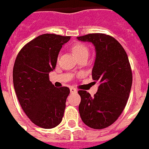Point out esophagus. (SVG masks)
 I'll return each instance as SVG.
<instances>
[{"label":"esophagus","mask_w":149,"mask_h":149,"mask_svg":"<svg viewBox=\"0 0 149 149\" xmlns=\"http://www.w3.org/2000/svg\"><path fill=\"white\" fill-rule=\"evenodd\" d=\"M70 93H72V94H74V93H77V90H76L75 88H74V87H70Z\"/></svg>","instance_id":"obj_1"}]
</instances>
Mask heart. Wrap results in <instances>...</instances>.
<instances>
[{"instance_id":"1","label":"heart","mask_w":149,"mask_h":149,"mask_svg":"<svg viewBox=\"0 0 149 149\" xmlns=\"http://www.w3.org/2000/svg\"><path fill=\"white\" fill-rule=\"evenodd\" d=\"M72 52H73L74 55H75L76 57L78 58L79 56L83 55H87L89 54V49L87 47L83 45L82 43H77V44H74L73 47H72Z\"/></svg>"}]
</instances>
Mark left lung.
<instances>
[{"label": "left lung", "mask_w": 149, "mask_h": 149, "mask_svg": "<svg viewBox=\"0 0 149 149\" xmlns=\"http://www.w3.org/2000/svg\"><path fill=\"white\" fill-rule=\"evenodd\" d=\"M77 39L95 47L92 78L100 84L94 97L86 91H79V114L87 126L105 129L119 118L126 106L132 82L130 61L122 46L110 36L93 33Z\"/></svg>", "instance_id": "left-lung-1"}]
</instances>
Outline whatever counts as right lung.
I'll return each mask as SVG.
<instances>
[{"label": "right lung", "mask_w": 149, "mask_h": 149, "mask_svg": "<svg viewBox=\"0 0 149 149\" xmlns=\"http://www.w3.org/2000/svg\"><path fill=\"white\" fill-rule=\"evenodd\" d=\"M70 36L43 34L30 41L18 53L13 79L17 98L30 120L43 129H52L62 121L67 86L55 87L49 73L55 70L58 53Z\"/></svg>", "instance_id": "obj_1"}]
</instances>
